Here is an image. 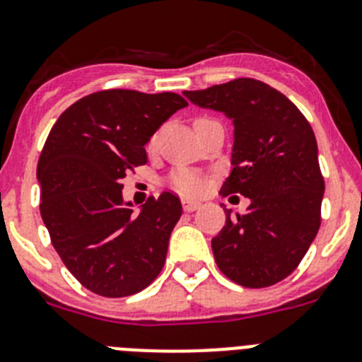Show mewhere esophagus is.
<instances>
[{
	"label": "esophagus",
	"instance_id": "34e87169",
	"mask_svg": "<svg viewBox=\"0 0 362 362\" xmlns=\"http://www.w3.org/2000/svg\"><path fill=\"white\" fill-rule=\"evenodd\" d=\"M181 203H183V210H185V212H194V210L201 209V203H199V201L183 199V201H181Z\"/></svg>",
	"mask_w": 362,
	"mask_h": 362
}]
</instances>
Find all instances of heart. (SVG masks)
<instances>
[{
    "label": "heart",
    "mask_w": 362,
    "mask_h": 362,
    "mask_svg": "<svg viewBox=\"0 0 362 362\" xmlns=\"http://www.w3.org/2000/svg\"><path fill=\"white\" fill-rule=\"evenodd\" d=\"M156 141H158V136L150 139V148L156 146ZM168 187L179 194H183V196H199L204 190V179L197 172L179 168V170L172 172L170 177H168Z\"/></svg>",
    "instance_id": "obj_1"
}]
</instances>
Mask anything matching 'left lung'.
Segmentation results:
<instances>
[{"instance_id":"8db88e82","label":"left lung","mask_w":362,"mask_h":362,"mask_svg":"<svg viewBox=\"0 0 362 362\" xmlns=\"http://www.w3.org/2000/svg\"><path fill=\"white\" fill-rule=\"evenodd\" d=\"M185 95L233 121V168L219 194L250 199L245 214L225 210V226L212 239L217 267L246 288L279 283L321 226L325 179L312 127L286 95L252 78Z\"/></svg>"}]
</instances>
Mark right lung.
Listing matches in <instances>:
<instances>
[{"label":"right lung","instance_id":"obj_1","mask_svg":"<svg viewBox=\"0 0 362 362\" xmlns=\"http://www.w3.org/2000/svg\"><path fill=\"white\" fill-rule=\"evenodd\" d=\"M187 105L174 92H94L70 105L45 141L41 217L70 274L98 296L141 292L165 264L181 201L163 192L134 214L121 179L145 165L150 137Z\"/></svg>","mask_w":362,"mask_h":362}]
</instances>
